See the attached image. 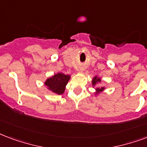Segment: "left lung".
<instances>
[{
  "label": "left lung",
  "instance_id": "obj_1",
  "mask_svg": "<svg viewBox=\"0 0 147 147\" xmlns=\"http://www.w3.org/2000/svg\"><path fill=\"white\" fill-rule=\"evenodd\" d=\"M102 82V79L101 78H99L98 76H95L92 78V88H95V92H94V95L96 96H98L99 94L103 92L105 90H106V87L105 86H97L98 83H100Z\"/></svg>",
  "mask_w": 147,
  "mask_h": 147
}]
</instances>
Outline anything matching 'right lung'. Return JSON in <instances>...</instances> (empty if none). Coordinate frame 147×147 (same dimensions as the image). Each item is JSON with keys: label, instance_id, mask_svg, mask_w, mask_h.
<instances>
[{"label": "right lung", "instance_id": "right-lung-1", "mask_svg": "<svg viewBox=\"0 0 147 147\" xmlns=\"http://www.w3.org/2000/svg\"><path fill=\"white\" fill-rule=\"evenodd\" d=\"M71 76L59 72L49 77L45 82V86L49 91L55 94L61 95L65 92L66 85L69 82Z\"/></svg>", "mask_w": 147, "mask_h": 147}]
</instances>
